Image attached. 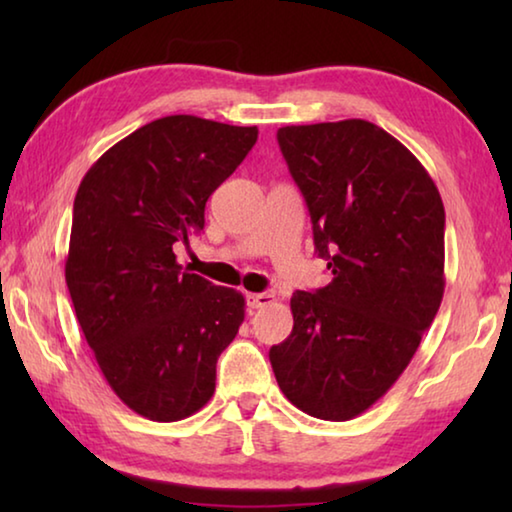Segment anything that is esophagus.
Listing matches in <instances>:
<instances>
[{
  "mask_svg": "<svg viewBox=\"0 0 512 512\" xmlns=\"http://www.w3.org/2000/svg\"><path fill=\"white\" fill-rule=\"evenodd\" d=\"M273 302V293H248L246 305L248 309H262Z\"/></svg>",
  "mask_w": 512,
  "mask_h": 512,
  "instance_id": "1",
  "label": "esophagus"
}]
</instances>
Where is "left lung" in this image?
I'll list each match as a JSON object with an SVG mask.
<instances>
[{"label":"left lung","mask_w":512,"mask_h":512,"mask_svg":"<svg viewBox=\"0 0 512 512\" xmlns=\"http://www.w3.org/2000/svg\"><path fill=\"white\" fill-rule=\"evenodd\" d=\"M277 142L334 277L293 293V329L268 359L293 406L352 420L400 379L438 314L443 198L420 160L366 119L284 126Z\"/></svg>","instance_id":"8db88e82"}]
</instances>
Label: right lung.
<instances>
[{"instance_id": "add662e5", "label": "right lung", "mask_w": 512, "mask_h": 512, "mask_svg": "<svg viewBox=\"0 0 512 512\" xmlns=\"http://www.w3.org/2000/svg\"><path fill=\"white\" fill-rule=\"evenodd\" d=\"M255 142L257 126L162 117L103 153L76 192L69 296L103 377L142 418L201 411L244 323V296L185 271L173 248L203 230L207 198Z\"/></svg>"}]
</instances>
